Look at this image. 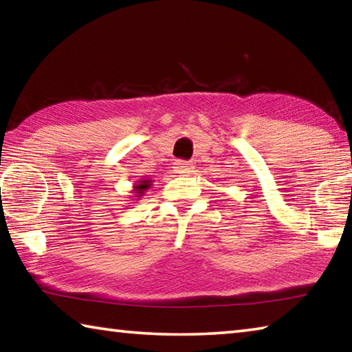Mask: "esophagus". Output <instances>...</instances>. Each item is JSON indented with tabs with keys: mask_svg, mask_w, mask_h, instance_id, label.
Segmentation results:
<instances>
[{
	"mask_svg": "<svg viewBox=\"0 0 352 352\" xmlns=\"http://www.w3.org/2000/svg\"><path fill=\"white\" fill-rule=\"evenodd\" d=\"M174 170L177 174H189V172H192V164L183 162V160H178V162L174 163Z\"/></svg>",
	"mask_w": 352,
	"mask_h": 352,
	"instance_id": "obj_1",
	"label": "esophagus"
}]
</instances>
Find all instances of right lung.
<instances>
[{"instance_id":"obj_1","label":"right lung","mask_w":352,"mask_h":352,"mask_svg":"<svg viewBox=\"0 0 352 352\" xmlns=\"http://www.w3.org/2000/svg\"><path fill=\"white\" fill-rule=\"evenodd\" d=\"M151 186H152V180H141L138 184H135L133 190H135L136 197H141V195L144 194Z\"/></svg>"}]
</instances>
